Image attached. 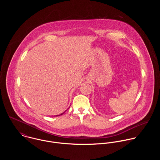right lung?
<instances>
[{
    "label": "right lung",
    "instance_id": "1",
    "mask_svg": "<svg viewBox=\"0 0 160 160\" xmlns=\"http://www.w3.org/2000/svg\"><path fill=\"white\" fill-rule=\"evenodd\" d=\"M66 111H65L63 113H61L60 114H59V115H56V116H60V115H62L63 114H64L65 113V112Z\"/></svg>",
    "mask_w": 160,
    "mask_h": 160
}]
</instances>
